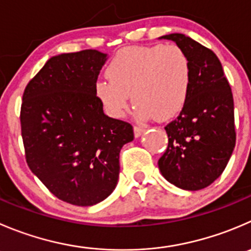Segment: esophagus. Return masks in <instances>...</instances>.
<instances>
[{"mask_svg": "<svg viewBox=\"0 0 251 251\" xmlns=\"http://www.w3.org/2000/svg\"><path fill=\"white\" fill-rule=\"evenodd\" d=\"M145 131V126L142 125H135V127H133V132H135V136L136 137H140L141 135H142V132Z\"/></svg>", "mask_w": 251, "mask_h": 251, "instance_id": "obj_1", "label": "esophagus"}]
</instances>
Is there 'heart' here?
Listing matches in <instances>:
<instances>
[{"instance_id": "b5f03b06", "label": "heart", "mask_w": 251, "mask_h": 251, "mask_svg": "<svg viewBox=\"0 0 251 251\" xmlns=\"http://www.w3.org/2000/svg\"><path fill=\"white\" fill-rule=\"evenodd\" d=\"M96 83V96L106 113L121 118L128 94L140 118L164 121L184 108L191 83V65L175 44L131 46L119 51Z\"/></svg>"}]
</instances>
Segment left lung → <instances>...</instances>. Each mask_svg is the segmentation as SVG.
Here are the masks:
<instances>
[{"label":"left lung","instance_id":"left-lung-1","mask_svg":"<svg viewBox=\"0 0 251 251\" xmlns=\"http://www.w3.org/2000/svg\"><path fill=\"white\" fill-rule=\"evenodd\" d=\"M189 56L191 83L184 108L165 126L168 147L158 160L163 176L185 190H201L226 169L235 147L234 101L212 50L184 34L162 36Z\"/></svg>","mask_w":251,"mask_h":251}]
</instances>
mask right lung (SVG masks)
I'll return each mask as SVG.
<instances>
[{
    "instance_id": "add662e5",
    "label": "right lung",
    "mask_w": 251,
    "mask_h": 251,
    "mask_svg": "<svg viewBox=\"0 0 251 251\" xmlns=\"http://www.w3.org/2000/svg\"><path fill=\"white\" fill-rule=\"evenodd\" d=\"M105 60L97 50L53 56L23 93L19 118L29 169L71 205H96L113 193L119 153L133 140L132 125L106 116L96 96Z\"/></svg>"
}]
</instances>
